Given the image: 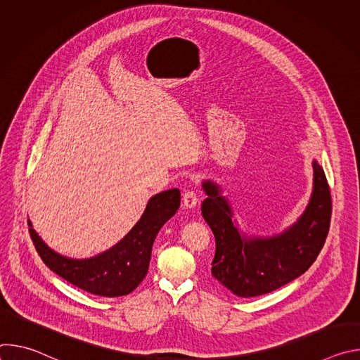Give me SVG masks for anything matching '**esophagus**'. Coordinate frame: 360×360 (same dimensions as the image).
Masks as SVG:
<instances>
[{
	"mask_svg": "<svg viewBox=\"0 0 360 360\" xmlns=\"http://www.w3.org/2000/svg\"><path fill=\"white\" fill-rule=\"evenodd\" d=\"M182 200H184V205L186 208H193V207H196V203H198V196H196L193 189H186L184 192Z\"/></svg>",
	"mask_w": 360,
	"mask_h": 360,
	"instance_id": "obj_1",
	"label": "esophagus"
}]
</instances>
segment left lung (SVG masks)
Returning <instances> with one entry per match:
<instances>
[{"mask_svg":"<svg viewBox=\"0 0 360 360\" xmlns=\"http://www.w3.org/2000/svg\"><path fill=\"white\" fill-rule=\"evenodd\" d=\"M314 192L302 218L286 232L271 239H243L232 224V212L218 186L205 182L208 193L200 211L215 236L212 275L240 297L269 293L316 261L330 225L332 198L323 169L314 162Z\"/></svg>","mask_w":360,"mask_h":360,"instance_id":"obj_1","label":"left lung"}]
</instances>
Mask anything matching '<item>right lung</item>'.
I'll use <instances>...</instances> for the list:
<instances>
[{"mask_svg":"<svg viewBox=\"0 0 360 360\" xmlns=\"http://www.w3.org/2000/svg\"><path fill=\"white\" fill-rule=\"evenodd\" d=\"M179 205V189L152 196L132 231L118 245L91 259H68L51 250L28 221L30 236L42 262L71 285L98 296H124L145 278L153 240L164 224L175 215Z\"/></svg>","mask_w":360,"mask_h":360,"instance_id":"right-lung-1","label":"right lung"}]
</instances>
